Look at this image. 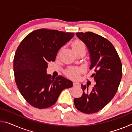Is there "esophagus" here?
Returning a JSON list of instances; mask_svg holds the SVG:
<instances>
[{"instance_id":"1","label":"esophagus","mask_w":132,"mask_h":132,"mask_svg":"<svg viewBox=\"0 0 132 132\" xmlns=\"http://www.w3.org/2000/svg\"><path fill=\"white\" fill-rule=\"evenodd\" d=\"M80 84L78 82H73V86H79Z\"/></svg>"}]
</instances>
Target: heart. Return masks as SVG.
I'll return each instance as SVG.
<instances>
[{"mask_svg":"<svg viewBox=\"0 0 132 132\" xmlns=\"http://www.w3.org/2000/svg\"><path fill=\"white\" fill-rule=\"evenodd\" d=\"M72 48L75 52L79 51H85L86 46L83 42L79 39H76L72 43ZM81 70L78 68H71L67 70L66 75L71 79H77L81 73Z\"/></svg>","mask_w":132,"mask_h":132,"instance_id":"heart-1","label":"heart"}]
</instances>
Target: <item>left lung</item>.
I'll return each instance as SVG.
<instances>
[{
	"mask_svg": "<svg viewBox=\"0 0 132 132\" xmlns=\"http://www.w3.org/2000/svg\"><path fill=\"white\" fill-rule=\"evenodd\" d=\"M77 37L87 48L90 56L91 76L96 82L93 90L81 84L82 95L75 98L78 110L87 114L97 112L111 101L121 81L122 65L119 55L110 41L92 32H77Z\"/></svg>",
	"mask_w": 132,
	"mask_h": 132,
	"instance_id": "1",
	"label": "left lung"
}]
</instances>
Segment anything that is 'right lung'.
<instances>
[{
    "instance_id": "1",
    "label": "right lung",
    "mask_w": 132,
    "mask_h": 132,
    "mask_svg": "<svg viewBox=\"0 0 132 132\" xmlns=\"http://www.w3.org/2000/svg\"><path fill=\"white\" fill-rule=\"evenodd\" d=\"M74 33L39 29L24 38L15 51L13 69L20 93L31 105L38 109L55 104L64 89L73 82L62 76L53 78L46 73L49 62L55 61L58 51Z\"/></svg>"
}]
</instances>
